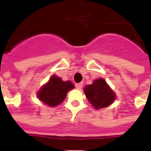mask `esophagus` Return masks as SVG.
<instances>
[{"mask_svg":"<svg viewBox=\"0 0 151 151\" xmlns=\"http://www.w3.org/2000/svg\"><path fill=\"white\" fill-rule=\"evenodd\" d=\"M75 86L78 88V89H81L82 87L83 86V83H76Z\"/></svg>","mask_w":151,"mask_h":151,"instance_id":"esophagus-1","label":"esophagus"}]
</instances>
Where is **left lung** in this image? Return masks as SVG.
I'll list each match as a JSON object with an SVG mask.
<instances>
[{"label": "left lung", "instance_id": "obj_1", "mask_svg": "<svg viewBox=\"0 0 151 151\" xmlns=\"http://www.w3.org/2000/svg\"><path fill=\"white\" fill-rule=\"evenodd\" d=\"M84 93L91 106L96 109L105 108L114 103L116 94L104 78L94 80L92 84L84 87Z\"/></svg>", "mask_w": 151, "mask_h": 151}]
</instances>
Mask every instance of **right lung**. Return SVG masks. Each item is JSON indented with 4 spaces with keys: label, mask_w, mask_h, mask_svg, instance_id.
Returning <instances> with one entry per match:
<instances>
[{
    "label": "right lung",
    "mask_w": 151,
    "mask_h": 151,
    "mask_svg": "<svg viewBox=\"0 0 151 151\" xmlns=\"http://www.w3.org/2000/svg\"><path fill=\"white\" fill-rule=\"evenodd\" d=\"M74 85L70 81H63L61 78L52 75L49 81L44 84L37 93V96L43 104L55 107L61 104Z\"/></svg>",
    "instance_id": "right-lung-1"
}]
</instances>
